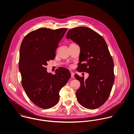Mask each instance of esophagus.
<instances>
[{
    "instance_id": "obj_1",
    "label": "esophagus",
    "mask_w": 134,
    "mask_h": 134,
    "mask_svg": "<svg viewBox=\"0 0 134 134\" xmlns=\"http://www.w3.org/2000/svg\"><path fill=\"white\" fill-rule=\"evenodd\" d=\"M71 78H74V73L73 72H71Z\"/></svg>"
}]
</instances>
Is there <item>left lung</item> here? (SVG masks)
<instances>
[{
    "label": "left lung",
    "mask_w": 134,
    "mask_h": 134,
    "mask_svg": "<svg viewBox=\"0 0 134 134\" xmlns=\"http://www.w3.org/2000/svg\"><path fill=\"white\" fill-rule=\"evenodd\" d=\"M66 38L72 40L80 48L77 71L89 74L86 80L75 74L80 82L77 99L85 108H97L108 98L115 81L114 63L107 45L100 35L85 27L70 30Z\"/></svg>",
    "instance_id": "left-lung-1"
}]
</instances>
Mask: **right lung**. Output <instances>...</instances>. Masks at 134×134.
Instances as JSON below:
<instances>
[{
    "instance_id": "1",
    "label": "right lung",
    "mask_w": 134,
    "mask_h": 134,
    "mask_svg": "<svg viewBox=\"0 0 134 134\" xmlns=\"http://www.w3.org/2000/svg\"><path fill=\"white\" fill-rule=\"evenodd\" d=\"M67 30L40 28L27 34L21 43L19 68L21 85L30 100L43 109L57 104L59 91L71 76L66 68H58L53 75L46 68L47 62L56 57L58 44Z\"/></svg>"
}]
</instances>
